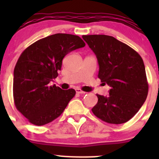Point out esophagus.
Here are the masks:
<instances>
[{"mask_svg":"<svg viewBox=\"0 0 159 159\" xmlns=\"http://www.w3.org/2000/svg\"><path fill=\"white\" fill-rule=\"evenodd\" d=\"M75 91H76V92L78 93V94H85V91H82V90L81 89H75Z\"/></svg>","mask_w":159,"mask_h":159,"instance_id":"1","label":"esophagus"}]
</instances>
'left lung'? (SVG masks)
I'll list each match as a JSON object with an SVG mask.
<instances>
[{
    "label": "left lung",
    "instance_id": "obj_1",
    "mask_svg": "<svg viewBox=\"0 0 159 159\" xmlns=\"http://www.w3.org/2000/svg\"><path fill=\"white\" fill-rule=\"evenodd\" d=\"M99 65L98 78L110 86L108 96L97 94L93 114L110 124H122L134 116L148 92L145 68L137 51L114 37L83 35Z\"/></svg>",
    "mask_w": 159,
    "mask_h": 159
}]
</instances>
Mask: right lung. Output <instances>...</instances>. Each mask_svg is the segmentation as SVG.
<instances>
[{"mask_svg": "<svg viewBox=\"0 0 159 159\" xmlns=\"http://www.w3.org/2000/svg\"><path fill=\"white\" fill-rule=\"evenodd\" d=\"M85 46L80 37L55 34L35 41L17 60L14 70L13 96L16 108L35 125H44L60 116L75 95L49 83L58 75L64 57Z\"/></svg>", "mask_w": 159, "mask_h": 159, "instance_id": "1", "label": "right lung"}]
</instances>
